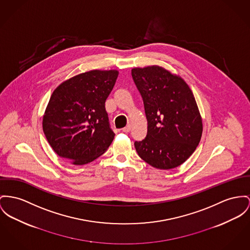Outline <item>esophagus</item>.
<instances>
[{
	"instance_id": "1",
	"label": "esophagus",
	"mask_w": 250,
	"mask_h": 250,
	"mask_svg": "<svg viewBox=\"0 0 250 250\" xmlns=\"http://www.w3.org/2000/svg\"><path fill=\"white\" fill-rule=\"evenodd\" d=\"M130 131H131V125H128V126H126L125 128L122 129V132H123V133H129Z\"/></svg>"
}]
</instances>
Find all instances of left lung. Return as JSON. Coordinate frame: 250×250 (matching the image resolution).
Here are the masks:
<instances>
[{"mask_svg": "<svg viewBox=\"0 0 250 250\" xmlns=\"http://www.w3.org/2000/svg\"><path fill=\"white\" fill-rule=\"evenodd\" d=\"M132 77L148 122L147 136L134 142L138 155L159 169L182 165L196 150L203 133L190 88L180 76L158 65L133 68Z\"/></svg>", "mask_w": 250, "mask_h": 250, "instance_id": "left-lung-1", "label": "left lung"}]
</instances>
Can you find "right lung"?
I'll use <instances>...</instances> for the list:
<instances>
[{"mask_svg": "<svg viewBox=\"0 0 250 250\" xmlns=\"http://www.w3.org/2000/svg\"><path fill=\"white\" fill-rule=\"evenodd\" d=\"M117 76V70H91L54 90L42 117V130L54 151L71 164L94 161L113 142L115 133L105 101Z\"/></svg>", "mask_w": 250, "mask_h": 250, "instance_id": "obj_1", "label": "right lung"}]
</instances>
